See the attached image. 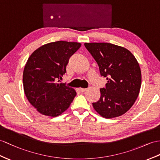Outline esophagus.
<instances>
[{"label":"esophagus","instance_id":"obj_1","mask_svg":"<svg viewBox=\"0 0 160 160\" xmlns=\"http://www.w3.org/2000/svg\"><path fill=\"white\" fill-rule=\"evenodd\" d=\"M86 89H85V88H79V90L81 92H84L85 91H86Z\"/></svg>","mask_w":160,"mask_h":160}]
</instances>
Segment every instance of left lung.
<instances>
[{
	"mask_svg": "<svg viewBox=\"0 0 160 160\" xmlns=\"http://www.w3.org/2000/svg\"><path fill=\"white\" fill-rule=\"evenodd\" d=\"M98 65L106 88L100 89V99L92 105L104 118L123 115L137 99L141 86V71L137 60L123 47L108 42H85Z\"/></svg>",
	"mask_w": 160,
	"mask_h": 160,
	"instance_id": "1",
	"label": "left lung"
}]
</instances>
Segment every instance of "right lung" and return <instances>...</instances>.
Wrapping results in <instances>:
<instances>
[{"instance_id": "obj_1", "label": "right lung", "mask_w": 160, "mask_h": 160, "mask_svg": "<svg viewBox=\"0 0 160 160\" xmlns=\"http://www.w3.org/2000/svg\"><path fill=\"white\" fill-rule=\"evenodd\" d=\"M81 43L59 41L42 45L31 54L23 72V85L29 102L41 114L57 117L68 109L77 95L60 83L67 65Z\"/></svg>"}]
</instances>
